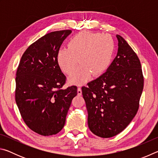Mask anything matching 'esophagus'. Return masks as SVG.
Here are the masks:
<instances>
[{"mask_svg": "<svg viewBox=\"0 0 158 158\" xmlns=\"http://www.w3.org/2000/svg\"><path fill=\"white\" fill-rule=\"evenodd\" d=\"M77 93H78L79 95H81L82 94L81 87H78V89H77Z\"/></svg>", "mask_w": 158, "mask_h": 158, "instance_id": "obj_1", "label": "esophagus"}]
</instances>
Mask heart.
<instances>
[{"instance_id": "b5f03b06", "label": "heart", "mask_w": 158, "mask_h": 158, "mask_svg": "<svg viewBox=\"0 0 158 158\" xmlns=\"http://www.w3.org/2000/svg\"><path fill=\"white\" fill-rule=\"evenodd\" d=\"M115 43L109 35L84 31L72 37L68 48H60L57 62L63 73H73L77 63L80 65L69 77L72 84L81 85L90 77L103 74L110 66L113 59Z\"/></svg>"}]
</instances>
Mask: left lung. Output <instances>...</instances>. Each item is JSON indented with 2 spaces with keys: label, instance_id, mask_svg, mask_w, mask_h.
Returning <instances> with one entry per match:
<instances>
[{
  "label": "left lung",
  "instance_id": "8db88e82",
  "mask_svg": "<svg viewBox=\"0 0 158 158\" xmlns=\"http://www.w3.org/2000/svg\"><path fill=\"white\" fill-rule=\"evenodd\" d=\"M116 56L103 74L82 87L90 130L109 138L121 132L139 109L143 89L140 60L127 42L116 35Z\"/></svg>",
  "mask_w": 158,
  "mask_h": 158
}]
</instances>
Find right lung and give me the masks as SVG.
Instances as JSON below:
<instances>
[{"label":"right lung","mask_w":158,"mask_h":158,"mask_svg":"<svg viewBox=\"0 0 158 158\" xmlns=\"http://www.w3.org/2000/svg\"><path fill=\"white\" fill-rule=\"evenodd\" d=\"M72 31L45 35L23 53L16 74L15 100L21 117L39 135H56L65 123L75 85L61 89L66 77L57 62V53Z\"/></svg>","instance_id":"obj_1"}]
</instances>
